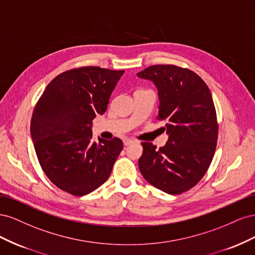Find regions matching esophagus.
I'll return each instance as SVG.
<instances>
[{"label":"esophagus","instance_id":"34e87169","mask_svg":"<svg viewBox=\"0 0 255 255\" xmlns=\"http://www.w3.org/2000/svg\"><path fill=\"white\" fill-rule=\"evenodd\" d=\"M133 142H134V140L132 139V138H125V139H123V144H125L126 146L129 145L130 143H133Z\"/></svg>","mask_w":255,"mask_h":255}]
</instances>
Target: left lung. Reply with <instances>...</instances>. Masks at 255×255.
I'll list each match as a JSON object with an SVG mask.
<instances>
[{
	"label": "left lung",
	"instance_id": "left-lung-1",
	"mask_svg": "<svg viewBox=\"0 0 255 255\" xmlns=\"http://www.w3.org/2000/svg\"><path fill=\"white\" fill-rule=\"evenodd\" d=\"M157 88V119L168 141L156 149L142 142L138 160L142 176L154 187L179 195L202 179L214 157L218 125L210 89L198 74L173 65H155L138 72Z\"/></svg>",
	"mask_w": 255,
	"mask_h": 255
}]
</instances>
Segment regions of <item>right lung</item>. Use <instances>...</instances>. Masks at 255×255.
I'll return each instance as SVG.
<instances>
[{"mask_svg":"<svg viewBox=\"0 0 255 255\" xmlns=\"http://www.w3.org/2000/svg\"><path fill=\"white\" fill-rule=\"evenodd\" d=\"M125 70L82 67L57 75L37 102L30 135L50 181L73 196H85L109 179L123 148L120 138L92 141V120L106 112Z\"/></svg>","mask_w":255,"mask_h":255,"instance_id":"add662e5","label":"right lung"}]
</instances>
